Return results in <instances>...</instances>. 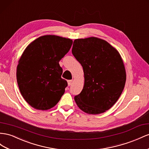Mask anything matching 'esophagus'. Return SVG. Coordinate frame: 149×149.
<instances>
[{
	"label": "esophagus",
	"mask_w": 149,
	"mask_h": 149,
	"mask_svg": "<svg viewBox=\"0 0 149 149\" xmlns=\"http://www.w3.org/2000/svg\"><path fill=\"white\" fill-rule=\"evenodd\" d=\"M72 83H73V80H68V85H69V86L71 85Z\"/></svg>",
	"instance_id": "esophagus-1"
}]
</instances>
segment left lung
Listing matches in <instances>:
<instances>
[{
	"mask_svg": "<svg viewBox=\"0 0 149 149\" xmlns=\"http://www.w3.org/2000/svg\"><path fill=\"white\" fill-rule=\"evenodd\" d=\"M72 53L84 76L83 90L74 96L76 103L86 113H104L117 102L125 84L121 56L108 42L95 37L75 39Z\"/></svg>",
	"mask_w": 149,
	"mask_h": 149,
	"instance_id": "1",
	"label": "left lung"
}]
</instances>
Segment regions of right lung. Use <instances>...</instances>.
<instances>
[{
  "instance_id": "1",
  "label": "right lung",
  "mask_w": 149,
  "mask_h": 149,
  "mask_svg": "<svg viewBox=\"0 0 149 149\" xmlns=\"http://www.w3.org/2000/svg\"><path fill=\"white\" fill-rule=\"evenodd\" d=\"M72 44L70 39L46 35L35 39L23 52L16 76L21 93L32 107L49 110L61 99L68 83L61 78L59 62Z\"/></svg>"
}]
</instances>
